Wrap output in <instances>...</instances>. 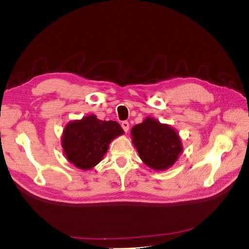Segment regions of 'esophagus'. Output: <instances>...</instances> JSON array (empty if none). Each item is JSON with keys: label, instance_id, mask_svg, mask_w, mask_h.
I'll return each mask as SVG.
<instances>
[{"label": "esophagus", "instance_id": "obj_1", "mask_svg": "<svg viewBox=\"0 0 249 249\" xmlns=\"http://www.w3.org/2000/svg\"><path fill=\"white\" fill-rule=\"evenodd\" d=\"M122 127H123L124 131L125 133H127V131H129L130 124H129V123H127V122H123V123H122Z\"/></svg>", "mask_w": 249, "mask_h": 249}]
</instances>
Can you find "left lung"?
Segmentation results:
<instances>
[{"mask_svg":"<svg viewBox=\"0 0 249 249\" xmlns=\"http://www.w3.org/2000/svg\"><path fill=\"white\" fill-rule=\"evenodd\" d=\"M131 135L140 159L155 170L168 169L183 152L182 141L176 130L152 117L134 125Z\"/></svg>","mask_w":249,"mask_h":249,"instance_id":"left-lung-1","label":"left lung"}]
</instances>
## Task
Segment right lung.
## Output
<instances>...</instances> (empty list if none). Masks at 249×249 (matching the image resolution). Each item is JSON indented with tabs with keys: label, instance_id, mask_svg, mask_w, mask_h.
<instances>
[{
	"label": "right lung",
	"instance_id": "obj_1",
	"mask_svg": "<svg viewBox=\"0 0 249 249\" xmlns=\"http://www.w3.org/2000/svg\"><path fill=\"white\" fill-rule=\"evenodd\" d=\"M124 133L118 123L100 120L95 115L73 120L63 131L61 143L64 155L76 167L91 169L103 160L110 142Z\"/></svg>",
	"mask_w": 249,
	"mask_h": 249
}]
</instances>
